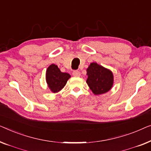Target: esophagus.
Segmentation results:
<instances>
[{
  "label": "esophagus",
  "instance_id": "esophagus-1",
  "mask_svg": "<svg viewBox=\"0 0 151 151\" xmlns=\"http://www.w3.org/2000/svg\"><path fill=\"white\" fill-rule=\"evenodd\" d=\"M73 75L74 76H75V77H78V76H80V75H81V73H80L79 71L75 70V71H73Z\"/></svg>",
  "mask_w": 151,
  "mask_h": 151
}]
</instances>
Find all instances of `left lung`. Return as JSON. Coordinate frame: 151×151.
Instances as JSON below:
<instances>
[{
    "label": "left lung",
    "mask_w": 151,
    "mask_h": 151,
    "mask_svg": "<svg viewBox=\"0 0 151 151\" xmlns=\"http://www.w3.org/2000/svg\"><path fill=\"white\" fill-rule=\"evenodd\" d=\"M86 71V82L95 95L105 94L111 90L114 84V75L110 70L97 63H91Z\"/></svg>",
    "instance_id": "1"
}]
</instances>
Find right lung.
I'll use <instances>...</instances> for the list:
<instances>
[{
  "instance_id": "add662e5",
  "label": "right lung",
  "mask_w": 151,
  "mask_h": 151,
  "mask_svg": "<svg viewBox=\"0 0 151 151\" xmlns=\"http://www.w3.org/2000/svg\"><path fill=\"white\" fill-rule=\"evenodd\" d=\"M70 78L68 73H62L57 65L51 64L46 70V80L48 88L53 93L58 92L64 88L68 80Z\"/></svg>"
}]
</instances>
